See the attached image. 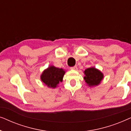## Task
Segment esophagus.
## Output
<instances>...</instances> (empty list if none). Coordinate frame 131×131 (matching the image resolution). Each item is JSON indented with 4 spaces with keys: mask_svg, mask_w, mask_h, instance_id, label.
Segmentation results:
<instances>
[{
    "mask_svg": "<svg viewBox=\"0 0 131 131\" xmlns=\"http://www.w3.org/2000/svg\"><path fill=\"white\" fill-rule=\"evenodd\" d=\"M70 69L71 70H76L77 69H78V67H77V66H73V67H70Z\"/></svg>",
    "mask_w": 131,
    "mask_h": 131,
    "instance_id": "1",
    "label": "esophagus"
}]
</instances>
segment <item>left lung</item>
I'll return each mask as SVG.
<instances>
[{"label":"left lung","instance_id":"left-lung-1","mask_svg":"<svg viewBox=\"0 0 131 131\" xmlns=\"http://www.w3.org/2000/svg\"><path fill=\"white\" fill-rule=\"evenodd\" d=\"M85 76L84 80L89 86H95L101 83L104 78V75L99 70L95 67H90L84 71Z\"/></svg>","mask_w":131,"mask_h":131}]
</instances>
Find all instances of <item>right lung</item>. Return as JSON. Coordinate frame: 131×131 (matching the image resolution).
<instances>
[{"label": "right lung", "instance_id": "add662e5", "mask_svg": "<svg viewBox=\"0 0 131 131\" xmlns=\"http://www.w3.org/2000/svg\"><path fill=\"white\" fill-rule=\"evenodd\" d=\"M65 71L51 66L45 70L40 76L42 81L49 88H55L62 81Z\"/></svg>", "mask_w": 131, "mask_h": 131}]
</instances>
